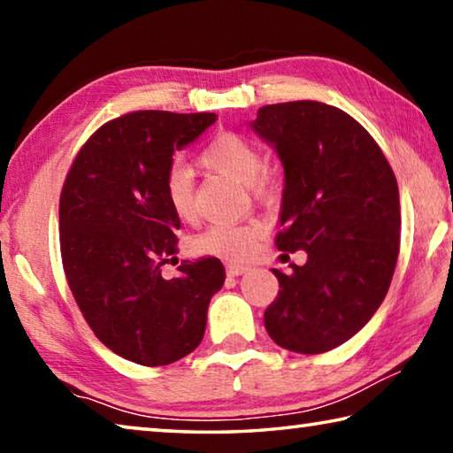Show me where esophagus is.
<instances>
[{
  "mask_svg": "<svg viewBox=\"0 0 453 453\" xmlns=\"http://www.w3.org/2000/svg\"><path fill=\"white\" fill-rule=\"evenodd\" d=\"M227 275H232V278H235V275H242L245 272H250L248 265H240V264H227Z\"/></svg>",
  "mask_w": 453,
  "mask_h": 453,
  "instance_id": "esophagus-1",
  "label": "esophagus"
}]
</instances>
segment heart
I'll return each instance as SVG.
<instances>
[{
    "label": "heart",
    "instance_id": "obj_1",
    "mask_svg": "<svg viewBox=\"0 0 453 453\" xmlns=\"http://www.w3.org/2000/svg\"><path fill=\"white\" fill-rule=\"evenodd\" d=\"M199 162L210 170L224 173L227 178L248 186L254 194H265L272 188L270 175L264 172L265 159L259 145L248 135L224 132L213 137L199 153ZM164 196L172 211L183 221L196 216V189L194 173L181 162L167 165L164 173ZM264 226L259 221L245 224H213L194 240V251L197 254L243 262L256 248L257 237Z\"/></svg>",
    "mask_w": 453,
    "mask_h": 453
}]
</instances>
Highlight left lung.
<instances>
[{
  "label": "left lung",
  "mask_w": 453,
  "mask_h": 453,
  "mask_svg": "<svg viewBox=\"0 0 453 453\" xmlns=\"http://www.w3.org/2000/svg\"><path fill=\"white\" fill-rule=\"evenodd\" d=\"M283 165L275 245L308 262L280 281L267 334L297 354H324L362 329L386 297L400 254V191L373 137L321 102L264 105L251 121ZM288 256V254H283Z\"/></svg>",
  "instance_id": "1"
}]
</instances>
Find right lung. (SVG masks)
<instances>
[{
    "mask_svg": "<svg viewBox=\"0 0 453 453\" xmlns=\"http://www.w3.org/2000/svg\"><path fill=\"white\" fill-rule=\"evenodd\" d=\"M216 113L134 111L83 143L59 197L61 262L94 334L113 354L167 365L202 342L208 305L226 270L218 257L162 267L178 254L180 218L164 196L173 151L197 140Z\"/></svg>",
    "mask_w": 453,
    "mask_h": 453,
    "instance_id": "obj_1",
    "label": "right lung"
}]
</instances>
